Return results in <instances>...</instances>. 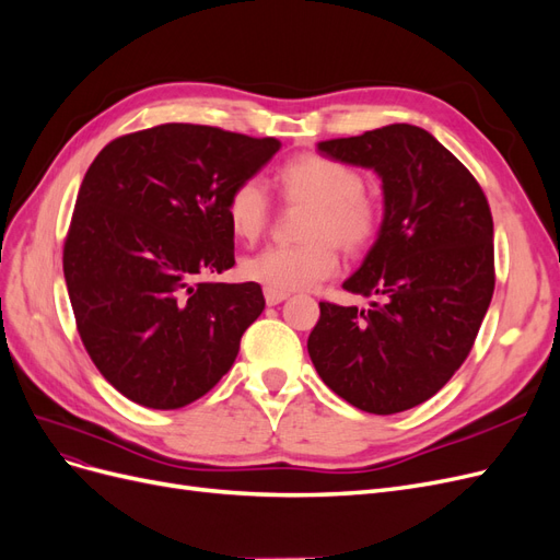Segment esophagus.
Masks as SVG:
<instances>
[{
  "instance_id": "1",
  "label": "esophagus",
  "mask_w": 560,
  "mask_h": 560,
  "mask_svg": "<svg viewBox=\"0 0 560 560\" xmlns=\"http://www.w3.org/2000/svg\"><path fill=\"white\" fill-rule=\"evenodd\" d=\"M285 298H288V293H283V291H275V288H265V302H267L269 306H275V304L283 302Z\"/></svg>"
}]
</instances>
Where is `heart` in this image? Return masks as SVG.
Masks as SVG:
<instances>
[{
    "label": "heart",
    "mask_w": 560,
    "mask_h": 560,
    "mask_svg": "<svg viewBox=\"0 0 560 560\" xmlns=\"http://www.w3.org/2000/svg\"><path fill=\"white\" fill-rule=\"evenodd\" d=\"M277 186L285 205L306 207L300 237L293 246H269L242 262V275L275 291H300L328 279L337 265L338 244L349 256L372 248L384 228V205L365 190L358 167L320 153H300L277 170ZM225 219L234 237L258 242L272 211L262 186L246 178L232 186L225 200Z\"/></svg>",
    "instance_id": "b5f03b06"
}]
</instances>
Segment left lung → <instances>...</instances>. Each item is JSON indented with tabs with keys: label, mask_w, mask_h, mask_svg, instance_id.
<instances>
[{
	"label": "left lung",
	"mask_w": 560,
	"mask_h": 560,
	"mask_svg": "<svg viewBox=\"0 0 560 560\" xmlns=\"http://www.w3.org/2000/svg\"><path fill=\"white\" fill-rule=\"evenodd\" d=\"M318 151L382 176L386 213L345 281L376 302L368 312L318 302L306 349L339 398L398 413L432 398L475 347L495 288L491 207L470 170L417 125L328 139Z\"/></svg>",
	"instance_id": "obj_1"
}]
</instances>
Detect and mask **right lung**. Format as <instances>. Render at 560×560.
Segmentation results:
<instances>
[{"label":"right lung","instance_id":"add662e5","mask_svg":"<svg viewBox=\"0 0 560 560\" xmlns=\"http://www.w3.org/2000/svg\"><path fill=\"white\" fill-rule=\"evenodd\" d=\"M279 149L275 137L165 122L109 141L88 167L65 281L90 360L128 400L186 407L232 368L262 288L200 277L234 265L228 192Z\"/></svg>","mask_w":560,"mask_h":560}]
</instances>
